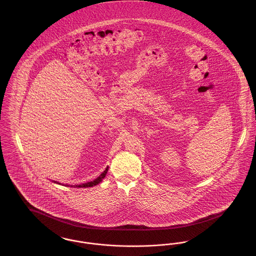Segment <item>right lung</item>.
Wrapping results in <instances>:
<instances>
[{
    "label": "right lung",
    "instance_id": "add662e5",
    "mask_svg": "<svg viewBox=\"0 0 256 256\" xmlns=\"http://www.w3.org/2000/svg\"><path fill=\"white\" fill-rule=\"evenodd\" d=\"M108 170V167H106V169L104 170L95 180L90 182L84 183V184H80V185H76V187H84V188H86V187H92V186H94V185H97L98 183L100 182L104 178V176H106Z\"/></svg>",
    "mask_w": 256,
    "mask_h": 256
}]
</instances>
